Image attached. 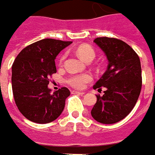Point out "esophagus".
Returning a JSON list of instances; mask_svg holds the SVG:
<instances>
[{"mask_svg": "<svg viewBox=\"0 0 155 155\" xmlns=\"http://www.w3.org/2000/svg\"><path fill=\"white\" fill-rule=\"evenodd\" d=\"M72 94H79V95H83V94H85V93H83V92H79V91H77V90H72Z\"/></svg>", "mask_w": 155, "mask_h": 155, "instance_id": "34e87169", "label": "esophagus"}]
</instances>
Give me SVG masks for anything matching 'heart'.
<instances>
[{
  "instance_id": "b5f03b06",
  "label": "heart",
  "mask_w": 155,
  "mask_h": 155,
  "mask_svg": "<svg viewBox=\"0 0 155 155\" xmlns=\"http://www.w3.org/2000/svg\"><path fill=\"white\" fill-rule=\"evenodd\" d=\"M77 54L83 59V61L87 62H90L93 61L96 53L93 48L89 45H81L77 48ZM66 58L65 54H62L59 58V64L62 65L64 59ZM93 80L92 76L88 73H81V74H72L66 80L67 83L70 85L72 87L81 89L83 88L87 83H90Z\"/></svg>"
}]
</instances>
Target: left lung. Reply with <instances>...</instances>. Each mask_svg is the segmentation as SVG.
I'll return each instance as SVG.
<instances>
[{"label":"left lung","instance_id":"obj_1","mask_svg":"<svg viewBox=\"0 0 155 155\" xmlns=\"http://www.w3.org/2000/svg\"><path fill=\"white\" fill-rule=\"evenodd\" d=\"M103 50L108 64L106 72L94 89L104 94L97 95L91 114L101 124L118 123L127 116L135 106L142 87L141 65L138 54L129 45L113 37H97L93 41Z\"/></svg>","mask_w":155,"mask_h":155}]
</instances>
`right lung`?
<instances>
[{
  "label": "right lung",
  "instance_id": "right-lung-1",
  "mask_svg": "<svg viewBox=\"0 0 155 155\" xmlns=\"http://www.w3.org/2000/svg\"><path fill=\"white\" fill-rule=\"evenodd\" d=\"M72 43L42 39L22 49L13 62L12 86L15 103L21 114L37 124H48L60 116L70 91L65 87L51 94L49 78L57 72L55 59Z\"/></svg>",
  "mask_w": 155,
  "mask_h": 155
}]
</instances>
